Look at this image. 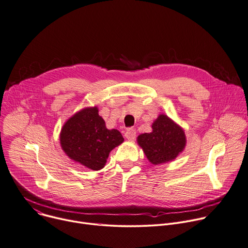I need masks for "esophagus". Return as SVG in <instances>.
Wrapping results in <instances>:
<instances>
[{
	"label": "esophagus",
	"mask_w": 248,
	"mask_h": 248,
	"mask_svg": "<svg viewBox=\"0 0 248 248\" xmlns=\"http://www.w3.org/2000/svg\"><path fill=\"white\" fill-rule=\"evenodd\" d=\"M124 136H125V138H126L127 140H129V141L134 140L135 137H136V131H135V129H133V128L127 129L126 132H125V134H124Z\"/></svg>",
	"instance_id": "obj_1"
}]
</instances>
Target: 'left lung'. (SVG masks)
I'll return each instance as SVG.
<instances>
[{
	"label": "left lung",
	"mask_w": 248,
	"mask_h": 248,
	"mask_svg": "<svg viewBox=\"0 0 248 248\" xmlns=\"http://www.w3.org/2000/svg\"><path fill=\"white\" fill-rule=\"evenodd\" d=\"M137 143L149 161L157 166L175 159L184 151L187 139L178 124L160 114L152 124V131L138 135Z\"/></svg>",
	"instance_id": "8db88e82"
}]
</instances>
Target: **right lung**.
Returning a JSON list of instances; mask_svg holds the SVG:
<instances>
[{
    "mask_svg": "<svg viewBox=\"0 0 248 248\" xmlns=\"http://www.w3.org/2000/svg\"><path fill=\"white\" fill-rule=\"evenodd\" d=\"M60 146L72 160L92 170H102L110 152L124 142L118 129H108L98 108L86 107L75 113L63 124Z\"/></svg>",
    "mask_w": 248,
    "mask_h": 248,
    "instance_id": "add662e5",
    "label": "right lung"
}]
</instances>
